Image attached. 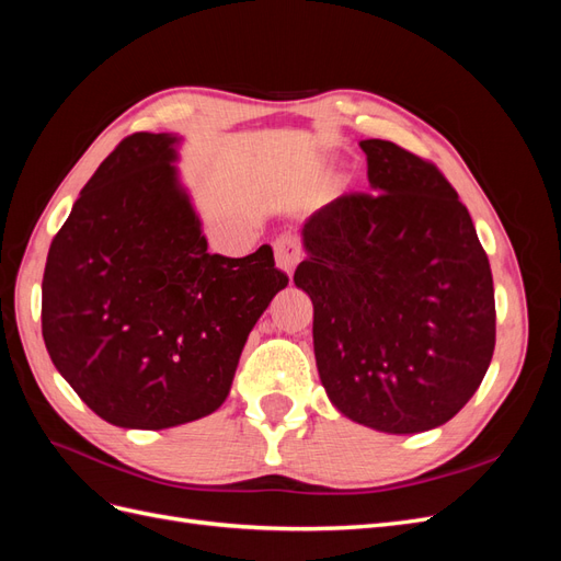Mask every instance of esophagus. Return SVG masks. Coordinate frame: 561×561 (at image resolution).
<instances>
[{
  "mask_svg": "<svg viewBox=\"0 0 561 561\" xmlns=\"http://www.w3.org/2000/svg\"><path fill=\"white\" fill-rule=\"evenodd\" d=\"M274 254H276V266L293 278L295 268L301 260V243L295 239V236H280L274 243Z\"/></svg>",
  "mask_w": 561,
  "mask_h": 561,
  "instance_id": "34e87169",
  "label": "esophagus"
}]
</instances>
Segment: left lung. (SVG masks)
<instances>
[{"mask_svg": "<svg viewBox=\"0 0 561 561\" xmlns=\"http://www.w3.org/2000/svg\"><path fill=\"white\" fill-rule=\"evenodd\" d=\"M360 147L371 192L307 219L295 285L313 301L332 404L363 426L412 435L443 426L480 388L496 344L494 280L437 165L388 140Z\"/></svg>", "mask_w": 561, "mask_h": 561, "instance_id": "8db88e82", "label": "left lung"}]
</instances>
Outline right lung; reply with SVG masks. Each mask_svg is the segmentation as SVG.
<instances>
[{"instance_id": "right-lung-1", "label": "right lung", "mask_w": 561, "mask_h": 561, "mask_svg": "<svg viewBox=\"0 0 561 561\" xmlns=\"http://www.w3.org/2000/svg\"><path fill=\"white\" fill-rule=\"evenodd\" d=\"M180 138L133 133L98 165L50 243L42 334L65 381L122 428L213 414L241 351L287 285L262 245L210 254L178 180Z\"/></svg>"}]
</instances>
